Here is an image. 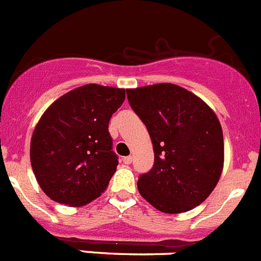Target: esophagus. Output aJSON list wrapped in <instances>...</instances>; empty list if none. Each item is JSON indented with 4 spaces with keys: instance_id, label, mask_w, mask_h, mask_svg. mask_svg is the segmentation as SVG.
I'll return each mask as SVG.
<instances>
[{
    "instance_id": "34e87169",
    "label": "esophagus",
    "mask_w": 261,
    "mask_h": 261,
    "mask_svg": "<svg viewBox=\"0 0 261 261\" xmlns=\"http://www.w3.org/2000/svg\"><path fill=\"white\" fill-rule=\"evenodd\" d=\"M123 163L124 164H130V163H132V156H125V158H123Z\"/></svg>"
}]
</instances>
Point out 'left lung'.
Masks as SVG:
<instances>
[{"label": "left lung", "mask_w": 261, "mask_h": 261, "mask_svg": "<svg viewBox=\"0 0 261 261\" xmlns=\"http://www.w3.org/2000/svg\"><path fill=\"white\" fill-rule=\"evenodd\" d=\"M145 123L155 152L153 168L137 182L141 196L159 212L192 210L217 187L224 166L220 121L198 96L173 83L126 89Z\"/></svg>", "instance_id": "obj_1"}]
</instances>
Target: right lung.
<instances>
[{
  "label": "right lung",
  "instance_id": "right-lung-1",
  "mask_svg": "<svg viewBox=\"0 0 261 261\" xmlns=\"http://www.w3.org/2000/svg\"><path fill=\"white\" fill-rule=\"evenodd\" d=\"M125 89L89 83L59 97L42 114L31 140V164L51 200L84 206L108 188L118 166L109 121Z\"/></svg>",
  "mask_w": 261,
  "mask_h": 261
}]
</instances>
